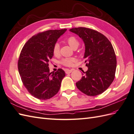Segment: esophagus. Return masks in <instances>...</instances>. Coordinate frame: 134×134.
Listing matches in <instances>:
<instances>
[{
    "label": "esophagus",
    "instance_id": "obj_1",
    "mask_svg": "<svg viewBox=\"0 0 134 134\" xmlns=\"http://www.w3.org/2000/svg\"><path fill=\"white\" fill-rule=\"evenodd\" d=\"M72 71H73V70H70V69H65V73H66V74H70L71 72H72Z\"/></svg>",
    "mask_w": 134,
    "mask_h": 134
}]
</instances>
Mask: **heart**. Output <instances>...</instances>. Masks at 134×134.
Returning <instances> with one entry per match:
<instances>
[{
    "instance_id": "obj_1",
    "label": "heart",
    "mask_w": 134,
    "mask_h": 134,
    "mask_svg": "<svg viewBox=\"0 0 134 134\" xmlns=\"http://www.w3.org/2000/svg\"><path fill=\"white\" fill-rule=\"evenodd\" d=\"M66 41L69 44V46L73 49L76 48H77L80 44L79 41L74 36L69 37L66 40ZM53 53L56 56H58L60 53V45L59 44L57 43V42L55 43L54 45L53 48ZM74 58H65L61 60V63L65 66H70L72 65L73 63L74 62Z\"/></svg>"
}]
</instances>
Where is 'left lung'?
Segmentation results:
<instances>
[{"label": "left lung", "mask_w": 134, "mask_h": 134, "mask_svg": "<svg viewBox=\"0 0 134 134\" xmlns=\"http://www.w3.org/2000/svg\"><path fill=\"white\" fill-rule=\"evenodd\" d=\"M69 31L79 36L85 45L84 58L88 70L76 82L77 87L89 96L102 94L115 78L116 58L111 43L105 36L92 29L78 27Z\"/></svg>", "instance_id": "left-lung-1"}]
</instances>
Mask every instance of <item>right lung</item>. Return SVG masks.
Wrapping results in <instances>:
<instances>
[{"label": "right lung", "mask_w": 134, "mask_h": 134, "mask_svg": "<svg viewBox=\"0 0 134 134\" xmlns=\"http://www.w3.org/2000/svg\"><path fill=\"white\" fill-rule=\"evenodd\" d=\"M66 29L48 30L35 35L23 47L18 60L21 80L28 92L41 100L51 98L58 92L65 71L58 69L50 73L49 63L53 48Z\"/></svg>", "instance_id": "1"}]
</instances>
